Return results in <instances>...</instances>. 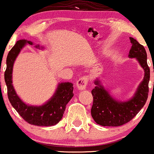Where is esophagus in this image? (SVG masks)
Returning <instances> with one entry per match:
<instances>
[{
    "instance_id": "1",
    "label": "esophagus",
    "mask_w": 154,
    "mask_h": 154,
    "mask_svg": "<svg viewBox=\"0 0 154 154\" xmlns=\"http://www.w3.org/2000/svg\"><path fill=\"white\" fill-rule=\"evenodd\" d=\"M88 81H89V79L88 77L87 76H83L80 78V79L77 81V83H76L78 89L81 90H85L86 87H87V83H88Z\"/></svg>"
}]
</instances>
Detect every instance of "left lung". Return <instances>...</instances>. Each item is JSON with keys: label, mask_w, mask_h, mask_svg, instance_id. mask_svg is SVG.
<instances>
[{"label": "left lung", "mask_w": 154, "mask_h": 154, "mask_svg": "<svg viewBox=\"0 0 154 154\" xmlns=\"http://www.w3.org/2000/svg\"><path fill=\"white\" fill-rule=\"evenodd\" d=\"M132 46L128 57L136 58L145 70L143 81L139 86L134 96L128 101L121 102L112 98L100 81L95 82L96 87L92 90L93 103L91 115L95 123L103 126H120L131 120L146 103L149 92L150 68L147 63L145 48L134 38L130 37Z\"/></svg>", "instance_id": "8db88e82"}]
</instances>
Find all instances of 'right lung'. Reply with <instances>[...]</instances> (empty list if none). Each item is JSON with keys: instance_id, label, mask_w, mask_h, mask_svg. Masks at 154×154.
<instances>
[{"instance_id": "1", "label": "right lung", "mask_w": 154, "mask_h": 154, "mask_svg": "<svg viewBox=\"0 0 154 154\" xmlns=\"http://www.w3.org/2000/svg\"><path fill=\"white\" fill-rule=\"evenodd\" d=\"M26 43L31 45L33 44L32 42L26 39L18 40L9 51L6 58L4 79L7 86L8 97L11 106L28 123L38 126L54 125L62 118L66 105L73 96V84L69 82L59 84L52 98L41 106H32L24 103L17 96L11 84V75L14 60Z\"/></svg>"}]
</instances>
